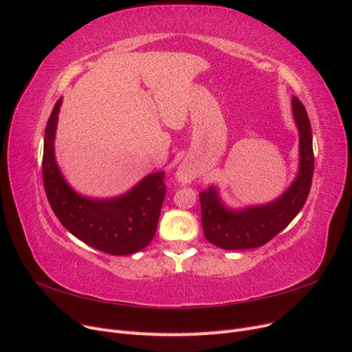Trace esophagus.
Returning a JSON list of instances; mask_svg holds the SVG:
<instances>
[{"label":"esophagus","mask_w":352,"mask_h":352,"mask_svg":"<svg viewBox=\"0 0 352 352\" xmlns=\"http://www.w3.org/2000/svg\"><path fill=\"white\" fill-rule=\"evenodd\" d=\"M179 176H180V177H185V175H184L182 172H180V175H179Z\"/></svg>","instance_id":"34e87169"}]
</instances>
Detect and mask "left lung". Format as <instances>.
<instances>
[{
	"instance_id": "left-lung-1",
	"label": "left lung",
	"mask_w": 352,
	"mask_h": 352,
	"mask_svg": "<svg viewBox=\"0 0 352 352\" xmlns=\"http://www.w3.org/2000/svg\"><path fill=\"white\" fill-rule=\"evenodd\" d=\"M292 117L300 135V162L292 184L276 199L265 204L232 208L210 186L199 194L202 230L208 242L223 250H251L267 243L295 219L310 194L314 155L311 124L305 107L292 98Z\"/></svg>"
}]
</instances>
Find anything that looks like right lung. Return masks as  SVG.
Returning <instances> with one entry per match:
<instances>
[{
    "mask_svg": "<svg viewBox=\"0 0 352 352\" xmlns=\"http://www.w3.org/2000/svg\"><path fill=\"white\" fill-rule=\"evenodd\" d=\"M63 98L52 110L44 140L42 177L54 214L72 235L111 255L144 250L155 235L166 197L164 172L146 175L127 192L113 198L85 197L63 176L56 160V132Z\"/></svg>",
    "mask_w": 352,
    "mask_h": 352,
    "instance_id": "add662e5",
    "label": "right lung"
}]
</instances>
